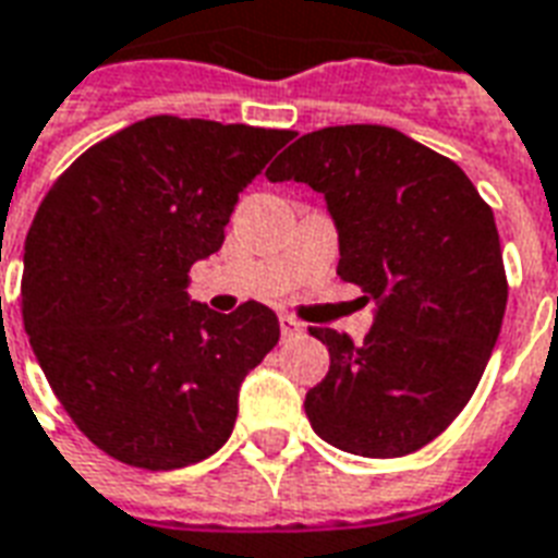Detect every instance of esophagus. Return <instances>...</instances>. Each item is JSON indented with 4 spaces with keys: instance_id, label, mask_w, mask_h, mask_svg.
Wrapping results in <instances>:
<instances>
[{
    "instance_id": "obj_1",
    "label": "esophagus",
    "mask_w": 558,
    "mask_h": 558,
    "mask_svg": "<svg viewBox=\"0 0 558 558\" xmlns=\"http://www.w3.org/2000/svg\"><path fill=\"white\" fill-rule=\"evenodd\" d=\"M279 332H282V338H294V335L303 332V324L294 320V317H288V314H282L279 317Z\"/></svg>"
}]
</instances>
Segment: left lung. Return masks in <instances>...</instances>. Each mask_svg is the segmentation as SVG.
I'll return each mask as SVG.
<instances>
[{"instance_id":"1","label":"left lung","mask_w":558,"mask_h":558,"mask_svg":"<svg viewBox=\"0 0 558 558\" xmlns=\"http://www.w3.org/2000/svg\"><path fill=\"white\" fill-rule=\"evenodd\" d=\"M270 182L324 194L338 276L374 300L364 343L308 329L329 374L305 393L312 429L343 453L393 459L456 421L506 312L500 234L462 167L388 125H329L288 146Z\"/></svg>"}]
</instances>
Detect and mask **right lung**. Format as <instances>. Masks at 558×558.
Instances as JSON below:
<instances>
[{
  "label": "right lung",
  "instance_id": "add662e5",
  "mask_svg": "<svg viewBox=\"0 0 558 558\" xmlns=\"http://www.w3.org/2000/svg\"><path fill=\"white\" fill-rule=\"evenodd\" d=\"M291 141L244 123L146 117L75 158L25 234L23 320L52 391L120 462L217 453L246 374L276 347L267 305L220 314L187 274L223 246L238 194Z\"/></svg>",
  "mask_w": 558,
  "mask_h": 558
}]
</instances>
